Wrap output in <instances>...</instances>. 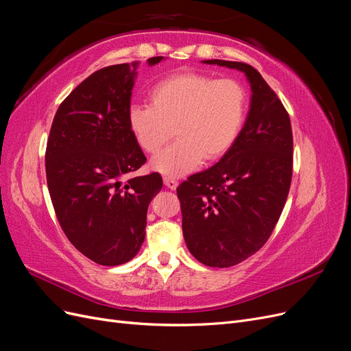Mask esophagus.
<instances>
[{
	"label": "esophagus",
	"mask_w": 351,
	"mask_h": 351,
	"mask_svg": "<svg viewBox=\"0 0 351 351\" xmlns=\"http://www.w3.org/2000/svg\"><path fill=\"white\" fill-rule=\"evenodd\" d=\"M164 184H165L168 189L176 190L177 186H178V182H177L176 178H173V177H164Z\"/></svg>",
	"instance_id": "34e87169"
}]
</instances>
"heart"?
<instances>
[{
    "mask_svg": "<svg viewBox=\"0 0 351 351\" xmlns=\"http://www.w3.org/2000/svg\"><path fill=\"white\" fill-rule=\"evenodd\" d=\"M246 102V90L234 79L177 73L155 84L151 105H132L127 123L147 154H156L176 130L178 141L152 159V168L177 177L231 149L241 132Z\"/></svg>",
    "mask_w": 351,
    "mask_h": 351,
    "instance_id": "b5f03b06",
    "label": "heart"
}]
</instances>
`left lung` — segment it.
I'll return each mask as SVG.
<instances>
[{
	"mask_svg": "<svg viewBox=\"0 0 351 351\" xmlns=\"http://www.w3.org/2000/svg\"><path fill=\"white\" fill-rule=\"evenodd\" d=\"M205 62L243 71L252 88L247 119L231 149L177 187L187 249L206 267L228 268L256 253L277 226L291 184L293 133L289 112L256 69Z\"/></svg>",
	"mask_w": 351,
	"mask_h": 351,
	"instance_id": "left-lung-1",
	"label": "left lung"
}]
</instances>
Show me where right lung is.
<instances>
[{"mask_svg":"<svg viewBox=\"0 0 351 351\" xmlns=\"http://www.w3.org/2000/svg\"><path fill=\"white\" fill-rule=\"evenodd\" d=\"M162 57L147 60L151 66ZM137 62L95 71L61 102L45 152L47 183L70 243L105 267L129 262L162 177H130L145 162L127 123Z\"/></svg>","mask_w":351,"mask_h":351,"instance_id":"obj_1","label":"right lung"}]
</instances>
